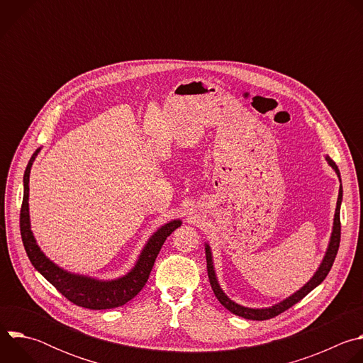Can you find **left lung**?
<instances>
[{
    "instance_id": "left-lung-1",
    "label": "left lung",
    "mask_w": 363,
    "mask_h": 363,
    "mask_svg": "<svg viewBox=\"0 0 363 363\" xmlns=\"http://www.w3.org/2000/svg\"><path fill=\"white\" fill-rule=\"evenodd\" d=\"M329 165L336 171L337 177L340 178V172L337 169V165L328 157L326 158ZM342 185H340V189H339V196H337V205H336V213H335V225H333V233H332V238H330V244H329V248H328V252L325 255V260L322 263V266L319 267L318 273L313 276V279L310 280L303 289H300L297 293H294L291 297L286 298L284 301L279 303L277 306H273L270 308H248V307H242L237 303H234L233 300H230L224 293L223 290L220 289L218 283H217V279H216V273H214V269H213V260H211V251H210V247L206 245L205 248V254H206V272H208V279H210V284H211V289L216 294V297L218 298V301L227 308L230 310L231 313L237 315V316H241L244 319H250V320H267V319H272V318H276L279 315H281L283 312H286L287 308H290L291 306H294L296 303H298L303 297H306L310 291H312L315 287H318L325 279L326 276L329 274L332 266H333V262L336 258V254H337V250H339V244H340V202H342Z\"/></svg>"
}]
</instances>
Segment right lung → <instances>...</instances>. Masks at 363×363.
I'll use <instances>...</instances> for the list:
<instances>
[{
    "label": "right lung",
    "mask_w": 363,
    "mask_h": 363,
    "mask_svg": "<svg viewBox=\"0 0 363 363\" xmlns=\"http://www.w3.org/2000/svg\"><path fill=\"white\" fill-rule=\"evenodd\" d=\"M38 152V150H37ZM37 152L27 165L24 172V195L20 211V231L26 252L30 258L31 264L53 284L69 301L76 306L90 308V310H105L123 306L129 300H132L146 284L155 260L165 242V240L175 231L181 221L175 220L169 224L160 228L152 235L146 247L143 248L135 269L125 277L113 281H96L93 279L74 276L63 272L57 266L51 263L48 258L40 251L38 245L30 230L28 220V181H30V169L37 157Z\"/></svg>",
    "instance_id": "add662e5"
}]
</instances>
